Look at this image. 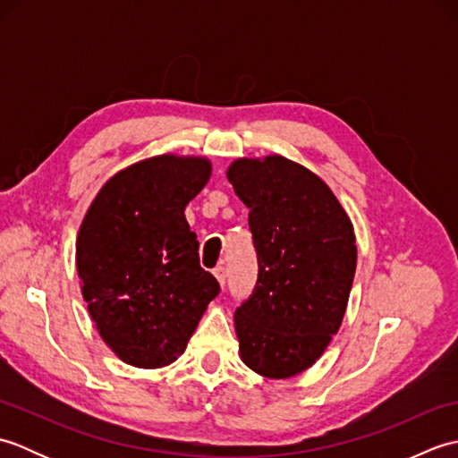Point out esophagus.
Wrapping results in <instances>:
<instances>
[{
    "label": "esophagus",
    "mask_w": 458,
    "mask_h": 458,
    "mask_svg": "<svg viewBox=\"0 0 458 458\" xmlns=\"http://www.w3.org/2000/svg\"><path fill=\"white\" fill-rule=\"evenodd\" d=\"M212 274H214V277H216L220 287H224V284H226V269H224L222 266H218V267H214Z\"/></svg>",
    "instance_id": "esophagus-1"
}]
</instances>
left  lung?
Here are the masks:
<instances>
[{
	"label": "left lung",
	"instance_id": "obj_1",
	"mask_svg": "<svg viewBox=\"0 0 458 458\" xmlns=\"http://www.w3.org/2000/svg\"><path fill=\"white\" fill-rule=\"evenodd\" d=\"M258 281L234 313L242 362L266 377L313 366L343 323L356 271L352 222L327 182L281 155L236 159Z\"/></svg>",
	"mask_w": 458,
	"mask_h": 458
}]
</instances>
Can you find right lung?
Segmentation results:
<instances>
[{
	"instance_id": "right-lung-1",
	"label": "right lung",
	"mask_w": 458,
	"mask_h": 458,
	"mask_svg": "<svg viewBox=\"0 0 458 458\" xmlns=\"http://www.w3.org/2000/svg\"><path fill=\"white\" fill-rule=\"evenodd\" d=\"M204 157L159 155L115 173L76 238L82 297L125 364L161 368L187 348L218 281L199 261L184 208L210 179Z\"/></svg>"
}]
</instances>
